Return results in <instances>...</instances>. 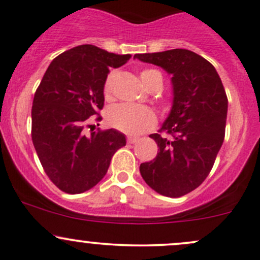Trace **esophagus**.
<instances>
[{
	"label": "esophagus",
	"mask_w": 260,
	"mask_h": 260,
	"mask_svg": "<svg viewBox=\"0 0 260 260\" xmlns=\"http://www.w3.org/2000/svg\"><path fill=\"white\" fill-rule=\"evenodd\" d=\"M127 142H128V143H129V144L137 143V142H138V137H135V136H128Z\"/></svg>",
	"instance_id": "1"
}]
</instances>
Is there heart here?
<instances>
[{
  "instance_id": "1",
  "label": "heart",
  "mask_w": 260,
  "mask_h": 260,
  "mask_svg": "<svg viewBox=\"0 0 260 260\" xmlns=\"http://www.w3.org/2000/svg\"><path fill=\"white\" fill-rule=\"evenodd\" d=\"M157 76H160L159 72L154 70H144L141 72V80L144 86L148 88ZM114 75L111 73L105 82V95L108 97L112 92V83H113ZM108 123L116 129L128 135H138L146 132L155 125L157 118L152 109L139 106L128 105V103H119L108 109L107 112Z\"/></svg>"
}]
</instances>
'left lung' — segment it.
<instances>
[{
	"instance_id": "1",
	"label": "left lung",
	"mask_w": 260,
	"mask_h": 260,
	"mask_svg": "<svg viewBox=\"0 0 260 260\" xmlns=\"http://www.w3.org/2000/svg\"><path fill=\"white\" fill-rule=\"evenodd\" d=\"M172 75L173 103L158 132L149 137L157 157L139 167L159 194L178 198L198 188L212 171L225 135L228 98L214 66L189 50L135 54Z\"/></svg>"
}]
</instances>
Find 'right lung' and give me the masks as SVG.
I'll list each match as a JSON object with an SVG mask.
<instances>
[{
    "instance_id": "obj_1",
    "label": "right lung",
    "mask_w": 260,
    "mask_h": 260,
    "mask_svg": "<svg viewBox=\"0 0 260 260\" xmlns=\"http://www.w3.org/2000/svg\"><path fill=\"white\" fill-rule=\"evenodd\" d=\"M129 58L92 45L77 46L51 62L38 86L32 142L48 178L66 193L93 188L107 173L114 153L125 146V136L117 129L87 135L84 124L103 108L109 68Z\"/></svg>"
}]
</instances>
